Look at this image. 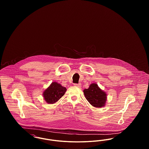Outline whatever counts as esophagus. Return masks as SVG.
Wrapping results in <instances>:
<instances>
[{
    "label": "esophagus",
    "mask_w": 149,
    "mask_h": 149,
    "mask_svg": "<svg viewBox=\"0 0 149 149\" xmlns=\"http://www.w3.org/2000/svg\"><path fill=\"white\" fill-rule=\"evenodd\" d=\"M74 85L75 86L78 87V88H81V84H80V83H79V84H74Z\"/></svg>",
    "instance_id": "obj_1"
}]
</instances>
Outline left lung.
<instances>
[{
	"instance_id": "8db88e82",
	"label": "left lung",
	"mask_w": 149,
	"mask_h": 149,
	"mask_svg": "<svg viewBox=\"0 0 149 149\" xmlns=\"http://www.w3.org/2000/svg\"><path fill=\"white\" fill-rule=\"evenodd\" d=\"M83 92L85 98L93 106L101 108L105 106L107 100L106 93L100 89L97 84H91L88 89H85Z\"/></svg>"
}]
</instances>
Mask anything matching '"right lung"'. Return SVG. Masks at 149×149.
Returning <instances> with one entry per match:
<instances>
[{
  "mask_svg": "<svg viewBox=\"0 0 149 149\" xmlns=\"http://www.w3.org/2000/svg\"><path fill=\"white\" fill-rule=\"evenodd\" d=\"M66 91L65 87L57 82H52L43 93V97L47 103L54 104L64 95Z\"/></svg>",
  "mask_w": 149,
  "mask_h": 149,
  "instance_id": "obj_1",
  "label": "right lung"
}]
</instances>
